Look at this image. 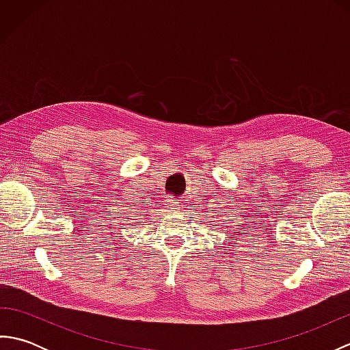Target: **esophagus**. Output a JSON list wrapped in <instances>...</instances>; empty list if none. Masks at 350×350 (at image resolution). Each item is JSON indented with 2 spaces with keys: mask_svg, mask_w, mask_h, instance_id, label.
<instances>
[{
  "mask_svg": "<svg viewBox=\"0 0 350 350\" xmlns=\"http://www.w3.org/2000/svg\"><path fill=\"white\" fill-rule=\"evenodd\" d=\"M167 203H168V206H170V209H173V211L180 209V203L177 202V200H174V198H168Z\"/></svg>",
  "mask_w": 350,
  "mask_h": 350,
  "instance_id": "1",
  "label": "esophagus"
}]
</instances>
